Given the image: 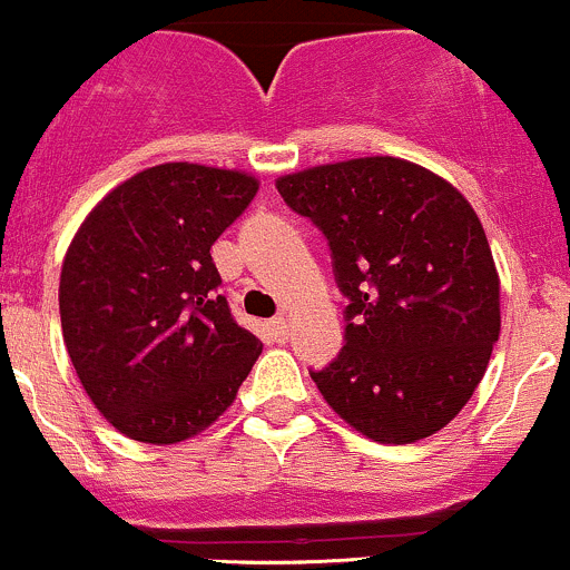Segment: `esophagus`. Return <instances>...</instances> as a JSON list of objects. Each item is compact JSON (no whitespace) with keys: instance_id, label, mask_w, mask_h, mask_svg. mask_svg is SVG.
Returning <instances> with one entry per match:
<instances>
[{"instance_id":"esophagus-1","label":"esophagus","mask_w":570,"mask_h":570,"mask_svg":"<svg viewBox=\"0 0 570 570\" xmlns=\"http://www.w3.org/2000/svg\"><path fill=\"white\" fill-rule=\"evenodd\" d=\"M268 330H272V337L277 343H285L287 335H291V324H287V318H274L272 324H268Z\"/></svg>"}]
</instances>
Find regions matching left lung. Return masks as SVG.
<instances>
[{
  "mask_svg": "<svg viewBox=\"0 0 570 570\" xmlns=\"http://www.w3.org/2000/svg\"><path fill=\"white\" fill-rule=\"evenodd\" d=\"M330 240L346 346L313 382L376 443L441 432L474 396L501 332V283L463 194L402 157H352L277 179Z\"/></svg>",
  "mask_w": 570,
  "mask_h": 570,
  "instance_id": "left-lung-1",
  "label": "left lung"
}]
</instances>
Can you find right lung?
<instances>
[{"label": "right lung", "instance_id": "right-lung-1", "mask_svg": "<svg viewBox=\"0 0 570 570\" xmlns=\"http://www.w3.org/2000/svg\"><path fill=\"white\" fill-rule=\"evenodd\" d=\"M238 168L163 163L94 207L60 268V326L94 407L155 446L218 421L249 376L261 337L238 324L210 257L255 199Z\"/></svg>", "mask_w": 570, "mask_h": 570}]
</instances>
